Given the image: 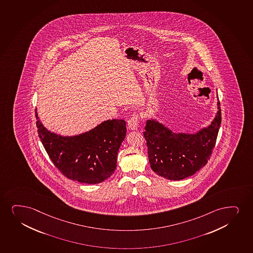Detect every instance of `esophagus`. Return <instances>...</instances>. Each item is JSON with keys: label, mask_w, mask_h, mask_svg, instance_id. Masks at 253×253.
Wrapping results in <instances>:
<instances>
[{"label": "esophagus", "mask_w": 253, "mask_h": 253, "mask_svg": "<svg viewBox=\"0 0 253 253\" xmlns=\"http://www.w3.org/2000/svg\"><path fill=\"white\" fill-rule=\"evenodd\" d=\"M138 125H139V115L136 113H134L130 119H128V123H127L128 128L130 130H136Z\"/></svg>", "instance_id": "esophagus-1"}]
</instances>
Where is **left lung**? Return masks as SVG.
<instances>
[{"label": "left lung", "instance_id": "8db88e82", "mask_svg": "<svg viewBox=\"0 0 253 253\" xmlns=\"http://www.w3.org/2000/svg\"><path fill=\"white\" fill-rule=\"evenodd\" d=\"M217 109L211 125L195 134L175 133L155 119L147 120L143 135L153 171L168 180L178 181L203 168L211 156L221 125L219 100Z\"/></svg>", "mask_w": 253, "mask_h": 253}]
</instances>
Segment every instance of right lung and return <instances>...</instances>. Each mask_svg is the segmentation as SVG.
Returning a JSON list of instances; mask_svg holds the SVG:
<instances>
[{
    "label": "right lung",
    "instance_id": "obj_1",
    "mask_svg": "<svg viewBox=\"0 0 253 253\" xmlns=\"http://www.w3.org/2000/svg\"><path fill=\"white\" fill-rule=\"evenodd\" d=\"M38 136L50 159L66 177L82 183H100L113 175L119 147L126 135L123 119L106 120L87 132L62 136L47 130L35 110Z\"/></svg>",
    "mask_w": 253,
    "mask_h": 253
}]
</instances>
